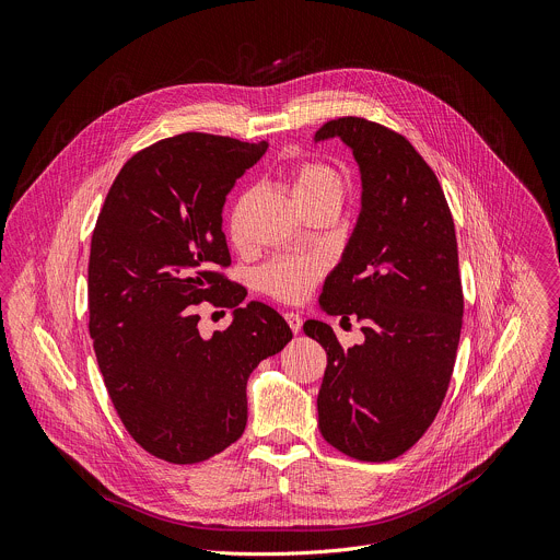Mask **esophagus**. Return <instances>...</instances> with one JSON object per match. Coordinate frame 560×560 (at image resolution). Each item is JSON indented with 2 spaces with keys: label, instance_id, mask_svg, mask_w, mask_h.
<instances>
[{
  "label": "esophagus",
  "instance_id": "34e87169",
  "mask_svg": "<svg viewBox=\"0 0 560 560\" xmlns=\"http://www.w3.org/2000/svg\"><path fill=\"white\" fill-rule=\"evenodd\" d=\"M284 319H287V324H289V328H291L293 332H300V330H302V317H300L298 313L289 311V313H284Z\"/></svg>",
  "mask_w": 560,
  "mask_h": 560
}]
</instances>
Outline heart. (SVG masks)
<instances>
[{"mask_svg": "<svg viewBox=\"0 0 560 560\" xmlns=\"http://www.w3.org/2000/svg\"><path fill=\"white\" fill-rule=\"evenodd\" d=\"M287 187L300 209H306L319 202L342 207L345 189H347L342 174L319 161H308L293 167L287 178ZM232 236L241 238L238 209L234 211V218H232ZM322 271H324V262L317 256L295 254V256H282L267 262L260 269L258 280L267 293L284 302H300L311 293Z\"/></svg>", "mask_w": 560, "mask_h": 560, "instance_id": "b5f03b06", "label": "heart"}]
</instances>
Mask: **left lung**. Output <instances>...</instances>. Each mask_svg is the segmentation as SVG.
<instances>
[{"label":"left lung","mask_w":560,"mask_h":560,"mask_svg":"<svg viewBox=\"0 0 560 560\" xmlns=\"http://www.w3.org/2000/svg\"><path fill=\"white\" fill-rule=\"evenodd\" d=\"M328 139L353 152L362 196L317 302L326 315L362 319L364 342L342 349L326 322H304L326 351L317 425L353 459L390 462L428 430L455 369L464 317L455 222L434 172L401 135L345 117L313 143Z\"/></svg>","instance_id":"obj_1"}]
</instances>
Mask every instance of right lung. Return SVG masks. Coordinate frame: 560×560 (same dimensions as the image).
Returning a JSON list of instances; mask_svg holds the SVG:
<instances>
[{
    "mask_svg": "<svg viewBox=\"0 0 560 560\" xmlns=\"http://www.w3.org/2000/svg\"><path fill=\"white\" fill-rule=\"evenodd\" d=\"M267 150L200 132L135 154L112 183L90 245L96 362L124 425L150 455L198 464L247 425V380L293 338L284 317L218 273L232 265L222 207ZM233 308L211 339L195 304Z\"/></svg>",
    "mask_w": 560,
    "mask_h": 560,
    "instance_id": "add662e5",
    "label": "right lung"
}]
</instances>
